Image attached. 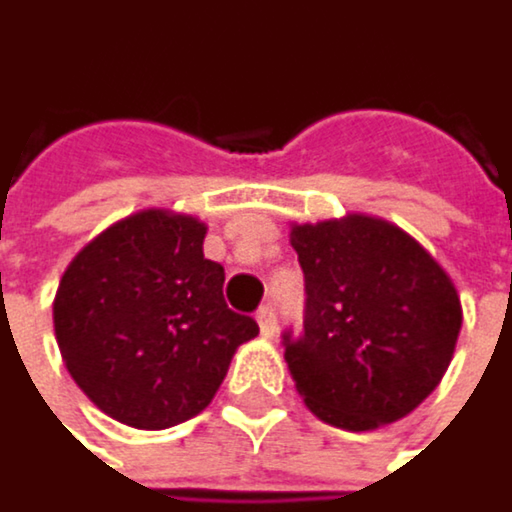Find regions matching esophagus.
Instances as JSON below:
<instances>
[{
    "mask_svg": "<svg viewBox=\"0 0 512 512\" xmlns=\"http://www.w3.org/2000/svg\"><path fill=\"white\" fill-rule=\"evenodd\" d=\"M254 318H258V327H261L264 336H273L276 333V309L273 306H261Z\"/></svg>",
    "mask_w": 512,
    "mask_h": 512,
    "instance_id": "obj_1",
    "label": "esophagus"
}]
</instances>
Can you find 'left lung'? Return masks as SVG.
I'll return each mask as SVG.
<instances>
[{"instance_id": "8db88e82", "label": "left lung", "mask_w": 512, "mask_h": 512, "mask_svg": "<svg viewBox=\"0 0 512 512\" xmlns=\"http://www.w3.org/2000/svg\"><path fill=\"white\" fill-rule=\"evenodd\" d=\"M306 276L303 336L285 360L315 417L372 432L408 417L444 378L462 303L432 254L375 215L294 224Z\"/></svg>"}]
</instances>
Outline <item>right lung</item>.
Segmentation results:
<instances>
[{
	"label": "right lung",
	"instance_id": "1",
	"mask_svg": "<svg viewBox=\"0 0 512 512\" xmlns=\"http://www.w3.org/2000/svg\"><path fill=\"white\" fill-rule=\"evenodd\" d=\"M206 224L143 209L98 233L68 264L53 330L74 384L107 417L170 429L218 393L258 324L227 309L224 267L203 258Z\"/></svg>",
	"mask_w": 512,
	"mask_h": 512
}]
</instances>
